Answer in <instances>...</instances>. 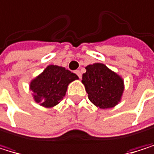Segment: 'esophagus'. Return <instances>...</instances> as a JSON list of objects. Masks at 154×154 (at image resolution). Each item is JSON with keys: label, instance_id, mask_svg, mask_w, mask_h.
<instances>
[{"label": "esophagus", "instance_id": "esophagus-1", "mask_svg": "<svg viewBox=\"0 0 154 154\" xmlns=\"http://www.w3.org/2000/svg\"><path fill=\"white\" fill-rule=\"evenodd\" d=\"M75 73H76V74L78 75V77H79V78H81V77H82V73H81V72H80L79 70L75 71Z\"/></svg>", "mask_w": 154, "mask_h": 154}]
</instances>
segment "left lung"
I'll use <instances>...</instances> for the list:
<instances>
[{"label": "left lung", "instance_id": "1", "mask_svg": "<svg viewBox=\"0 0 154 154\" xmlns=\"http://www.w3.org/2000/svg\"><path fill=\"white\" fill-rule=\"evenodd\" d=\"M82 82L90 101L101 109L116 106L125 90L123 78L103 63H94L85 67Z\"/></svg>", "mask_w": 154, "mask_h": 154}]
</instances>
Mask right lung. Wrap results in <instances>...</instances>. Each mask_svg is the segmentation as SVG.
<instances>
[{"label":"right lung","mask_w":154,"mask_h":154,"mask_svg":"<svg viewBox=\"0 0 154 154\" xmlns=\"http://www.w3.org/2000/svg\"><path fill=\"white\" fill-rule=\"evenodd\" d=\"M79 77L64 67L48 65L36 77L31 80L29 90L34 101L46 108L57 106L66 94L69 84Z\"/></svg>","instance_id":"1"}]
</instances>
